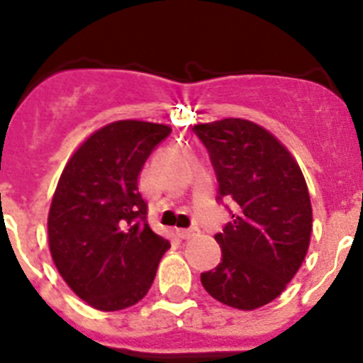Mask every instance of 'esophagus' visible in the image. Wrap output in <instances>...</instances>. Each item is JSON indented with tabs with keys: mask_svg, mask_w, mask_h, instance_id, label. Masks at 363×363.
<instances>
[{
	"mask_svg": "<svg viewBox=\"0 0 363 363\" xmlns=\"http://www.w3.org/2000/svg\"><path fill=\"white\" fill-rule=\"evenodd\" d=\"M175 233H177L179 238H191L197 233V230H195V228H188V230H177Z\"/></svg>",
	"mask_w": 363,
	"mask_h": 363,
	"instance_id": "esophagus-1",
	"label": "esophagus"
}]
</instances>
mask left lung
Segmentation results:
<instances>
[{"label":"left lung","mask_w":363,"mask_h":363,"mask_svg":"<svg viewBox=\"0 0 363 363\" xmlns=\"http://www.w3.org/2000/svg\"><path fill=\"white\" fill-rule=\"evenodd\" d=\"M218 182L217 201L231 222L215 235L217 267L201 273L218 302L250 311L286 289L302 266L311 237V201L298 164L275 137L246 119L194 126ZM224 204V202H222Z\"/></svg>","instance_id":"left-lung-1"}]
</instances>
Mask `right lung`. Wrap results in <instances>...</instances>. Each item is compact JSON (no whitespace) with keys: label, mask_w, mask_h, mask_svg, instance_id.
Masks as SVG:
<instances>
[{"label":"right lung","mask_w":363,"mask_h":363,"mask_svg":"<svg viewBox=\"0 0 363 363\" xmlns=\"http://www.w3.org/2000/svg\"><path fill=\"white\" fill-rule=\"evenodd\" d=\"M164 125L117 121L79 146L61 174L48 213L55 267L79 298L99 311L137 303L152 287L169 242L148 226L137 177Z\"/></svg>","instance_id":"obj_1"}]
</instances>
